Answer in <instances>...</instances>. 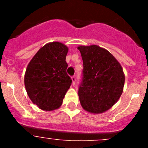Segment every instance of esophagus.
Returning a JSON list of instances; mask_svg holds the SVG:
<instances>
[{
  "instance_id": "1",
  "label": "esophagus",
  "mask_w": 148,
  "mask_h": 148,
  "mask_svg": "<svg viewBox=\"0 0 148 148\" xmlns=\"http://www.w3.org/2000/svg\"><path fill=\"white\" fill-rule=\"evenodd\" d=\"M71 80H72V84L74 85V84H75V82H76V77H74V76H73V77H71Z\"/></svg>"
}]
</instances>
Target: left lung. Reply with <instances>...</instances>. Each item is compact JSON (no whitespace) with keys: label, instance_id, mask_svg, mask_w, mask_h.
<instances>
[{"label":"left lung","instance_id":"1","mask_svg":"<svg viewBox=\"0 0 148 148\" xmlns=\"http://www.w3.org/2000/svg\"><path fill=\"white\" fill-rule=\"evenodd\" d=\"M83 60L78 95L82 107L93 114L110 110L120 99L125 84L122 66L110 51L97 45L79 46Z\"/></svg>","mask_w":148,"mask_h":148}]
</instances>
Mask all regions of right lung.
Returning <instances> with one entry per match:
<instances>
[{
    "mask_svg": "<svg viewBox=\"0 0 148 148\" xmlns=\"http://www.w3.org/2000/svg\"><path fill=\"white\" fill-rule=\"evenodd\" d=\"M68 51L62 43H48L28 63L25 87L30 99L41 110L53 111L59 108L71 86L72 81L66 74Z\"/></svg>",
    "mask_w": 148,
    "mask_h": 148,
    "instance_id": "obj_1",
    "label": "right lung"
}]
</instances>
